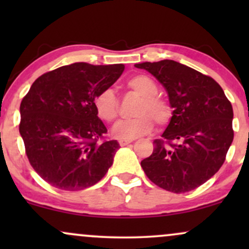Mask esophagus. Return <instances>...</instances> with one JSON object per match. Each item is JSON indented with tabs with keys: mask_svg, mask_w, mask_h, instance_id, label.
<instances>
[{
	"mask_svg": "<svg viewBox=\"0 0 249 249\" xmlns=\"http://www.w3.org/2000/svg\"><path fill=\"white\" fill-rule=\"evenodd\" d=\"M128 144H131V141H119V145L121 146H126Z\"/></svg>",
	"mask_w": 249,
	"mask_h": 249,
	"instance_id": "obj_1",
	"label": "esophagus"
}]
</instances>
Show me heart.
<instances>
[{
    "mask_svg": "<svg viewBox=\"0 0 249 249\" xmlns=\"http://www.w3.org/2000/svg\"><path fill=\"white\" fill-rule=\"evenodd\" d=\"M127 87L142 97L133 119L117 123L112 133L116 138L131 139L145 136L152 130L153 121L158 125L166 124L171 117V107L164 99L157 96L158 85L151 77L136 75L127 79ZM97 116L102 121L111 123L118 116V99L112 89H104L93 99Z\"/></svg>",
    "mask_w": 249,
    "mask_h": 249,
    "instance_id": "1",
    "label": "heart"
}]
</instances>
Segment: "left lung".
<instances>
[{"label": "left lung", "instance_id": "obj_1", "mask_svg": "<svg viewBox=\"0 0 249 249\" xmlns=\"http://www.w3.org/2000/svg\"><path fill=\"white\" fill-rule=\"evenodd\" d=\"M134 67L161 83L173 108L162 139L153 142L152 154L142 160V170L170 192L199 187L222 166L233 142L232 104L213 78L179 62L164 59Z\"/></svg>", "mask_w": 249, "mask_h": 249}]
</instances>
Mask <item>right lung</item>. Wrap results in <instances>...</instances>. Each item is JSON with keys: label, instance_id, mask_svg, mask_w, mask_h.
I'll list each match as a JSON object with an SVG mask.
<instances>
[{"label": "right lung", "instance_id": "obj_1", "mask_svg": "<svg viewBox=\"0 0 249 249\" xmlns=\"http://www.w3.org/2000/svg\"><path fill=\"white\" fill-rule=\"evenodd\" d=\"M124 68L83 62L64 65L38 77L22 99L19 133L25 153L51 186L84 190L111 167L119 144L98 142L107 130L93 99L121 77Z\"/></svg>", "mask_w": 249, "mask_h": 249}]
</instances>
